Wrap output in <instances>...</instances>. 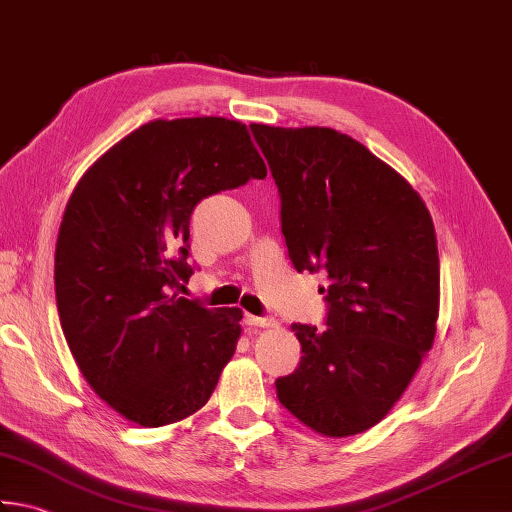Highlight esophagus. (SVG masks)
<instances>
[{
	"label": "esophagus",
	"instance_id": "esophagus-1",
	"mask_svg": "<svg viewBox=\"0 0 512 512\" xmlns=\"http://www.w3.org/2000/svg\"><path fill=\"white\" fill-rule=\"evenodd\" d=\"M245 323H247L249 327H274V325H276L274 318L254 316V314H245Z\"/></svg>",
	"mask_w": 512,
	"mask_h": 512
}]
</instances>
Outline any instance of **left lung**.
<instances>
[{
	"label": "left lung",
	"instance_id": "8db88e82",
	"mask_svg": "<svg viewBox=\"0 0 512 512\" xmlns=\"http://www.w3.org/2000/svg\"><path fill=\"white\" fill-rule=\"evenodd\" d=\"M296 272L327 274V327L294 323L301 365L278 401L325 437L376 426L435 343L439 252L421 196L345 133L252 124ZM325 292V289H323Z\"/></svg>",
	"mask_w": 512,
	"mask_h": 512
}]
</instances>
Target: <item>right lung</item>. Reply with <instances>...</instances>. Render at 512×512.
I'll return each instance as SVG.
<instances>
[{"instance_id": "obj_1", "label": "right lung", "mask_w": 512, "mask_h": 512, "mask_svg": "<svg viewBox=\"0 0 512 512\" xmlns=\"http://www.w3.org/2000/svg\"><path fill=\"white\" fill-rule=\"evenodd\" d=\"M267 176L243 122L153 120L77 182L57 234L55 298L86 383L144 428L200 410L240 339L238 307L178 294L202 198Z\"/></svg>"}]
</instances>
